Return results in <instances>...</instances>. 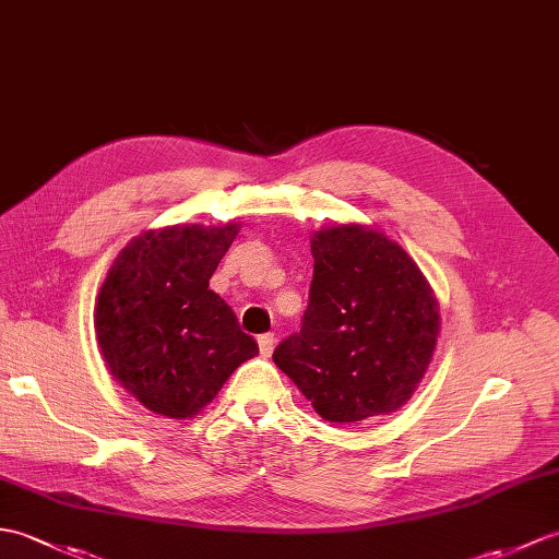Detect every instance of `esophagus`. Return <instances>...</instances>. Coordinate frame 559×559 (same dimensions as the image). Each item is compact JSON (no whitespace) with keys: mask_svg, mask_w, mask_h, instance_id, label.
Returning a JSON list of instances; mask_svg holds the SVG:
<instances>
[{"mask_svg":"<svg viewBox=\"0 0 559 559\" xmlns=\"http://www.w3.org/2000/svg\"><path fill=\"white\" fill-rule=\"evenodd\" d=\"M257 343H259V353H262V357H271V353H274V347H276L274 333H264V335H259Z\"/></svg>","mask_w":559,"mask_h":559,"instance_id":"34e87169","label":"esophagus"}]
</instances>
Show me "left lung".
Listing matches in <instances>:
<instances>
[{
    "instance_id": "1",
    "label": "left lung",
    "mask_w": 559,
    "mask_h": 559,
    "mask_svg": "<svg viewBox=\"0 0 559 559\" xmlns=\"http://www.w3.org/2000/svg\"><path fill=\"white\" fill-rule=\"evenodd\" d=\"M311 257L302 329L276 347V367L331 424L397 412L433 359L440 314L431 285L371 226L314 230Z\"/></svg>"
}]
</instances>
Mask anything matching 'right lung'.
Wrapping results in <instances>:
<instances>
[{"label":"right lung","mask_w":559,"mask_h":559,"mask_svg":"<svg viewBox=\"0 0 559 559\" xmlns=\"http://www.w3.org/2000/svg\"><path fill=\"white\" fill-rule=\"evenodd\" d=\"M240 230L176 224L133 238L114 259L95 305L107 369L140 405L188 419L210 405L228 376L259 355L210 278Z\"/></svg>","instance_id":"1"}]
</instances>
